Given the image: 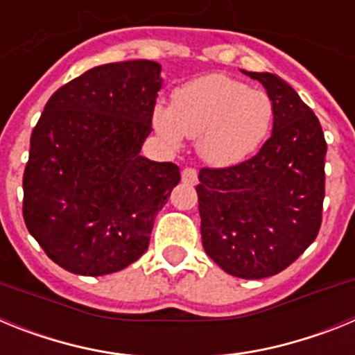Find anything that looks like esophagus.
<instances>
[{"label":"esophagus","instance_id":"1","mask_svg":"<svg viewBox=\"0 0 355 355\" xmlns=\"http://www.w3.org/2000/svg\"><path fill=\"white\" fill-rule=\"evenodd\" d=\"M181 180H183L184 184H197V171L196 168H184L181 172Z\"/></svg>","mask_w":355,"mask_h":355}]
</instances>
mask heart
Returning a JSON list of instances; mask_svg holds the SVG:
<instances>
[{
	"instance_id": "obj_1",
	"label": "heart",
	"mask_w": 355,
	"mask_h": 355,
	"mask_svg": "<svg viewBox=\"0 0 355 355\" xmlns=\"http://www.w3.org/2000/svg\"><path fill=\"white\" fill-rule=\"evenodd\" d=\"M274 119V103L261 89L225 74H206L172 94V105H156L153 124L171 146L197 139L199 155L211 165L240 163L261 146Z\"/></svg>"
}]
</instances>
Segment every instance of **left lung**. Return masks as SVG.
<instances>
[{"mask_svg": "<svg viewBox=\"0 0 355 355\" xmlns=\"http://www.w3.org/2000/svg\"><path fill=\"white\" fill-rule=\"evenodd\" d=\"M258 80L274 103L270 139L247 162L199 172L202 247L234 277L283 272L311 245L325 193L324 131L313 110L272 72Z\"/></svg>", "mask_w": 355, "mask_h": 355, "instance_id": "8db88e82", "label": "left lung"}]
</instances>
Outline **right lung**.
<instances>
[{
  "instance_id": "obj_1",
  "label": "right lung",
  "mask_w": 355,
  "mask_h": 355,
  "mask_svg": "<svg viewBox=\"0 0 355 355\" xmlns=\"http://www.w3.org/2000/svg\"><path fill=\"white\" fill-rule=\"evenodd\" d=\"M162 65L89 69L56 90L30 139L23 215L49 258L78 275L126 268L149 247L180 167L140 155L153 131Z\"/></svg>"
}]
</instances>
